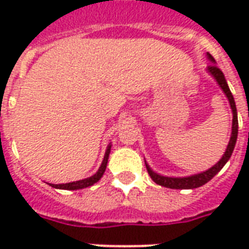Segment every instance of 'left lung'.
<instances>
[{
  "mask_svg": "<svg viewBox=\"0 0 249 249\" xmlns=\"http://www.w3.org/2000/svg\"><path fill=\"white\" fill-rule=\"evenodd\" d=\"M207 58H208L209 62L212 63V66H209V67L207 68V73H209V76L218 84L220 89L224 91V94L226 95V98H228L229 103H230V108H231L232 112L231 136H230V140H229V143L228 146H226V150H225L222 158H221L214 165L211 166L209 169L204 170V172H200V173L190 174V176H185V177H168V176H161V174L154 172V170L150 168V165L144 161L146 168H147V172L148 174H150V177L152 178V181L155 182V183H158V185L168 187V189L193 190L205 185L207 182L211 181V179L224 168L225 164L228 163L229 159L231 158L234 147H235L236 138H238V112H236L235 101H234V97H232L231 91H230L228 81L225 79V75L222 73V71H221L220 68H217V66H214V64H216L214 58H213L209 53H207Z\"/></svg>",
  "mask_w": 249,
  "mask_h": 249,
  "instance_id": "obj_1",
  "label": "left lung"
}]
</instances>
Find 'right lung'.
<instances>
[{
    "label": "right lung",
    "instance_id": "right-lung-1",
    "mask_svg": "<svg viewBox=\"0 0 249 249\" xmlns=\"http://www.w3.org/2000/svg\"><path fill=\"white\" fill-rule=\"evenodd\" d=\"M111 147H112V144L109 143L106 148V154L105 158L102 160V164L99 166V169L93 174V176H90L88 178H84V179H80V181H73V182H68V183H59V185H54V183H50L52 187L54 189H59V190H81V189H86V187H89V186H93L94 183H97L102 177H103V174L106 172V168H107V163H108V158H109V152H111Z\"/></svg>",
    "mask_w": 249,
    "mask_h": 249
}]
</instances>
